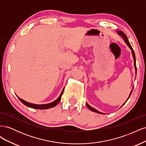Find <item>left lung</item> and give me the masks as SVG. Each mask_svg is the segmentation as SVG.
<instances>
[{"label":"left lung","mask_w":146,"mask_h":146,"mask_svg":"<svg viewBox=\"0 0 146 146\" xmlns=\"http://www.w3.org/2000/svg\"><path fill=\"white\" fill-rule=\"evenodd\" d=\"M117 33H118V35H120V36H121L122 38H123V41H125V42L126 43V44L129 46V47L131 49V54H132V56H133V61H134V66H135V73H136V58H135V52H134V51H133V48H132V47H131V46L130 45V42H129V40H128V39H127V36L126 35H125V33H123L122 31H117ZM133 89L131 90V92H130V95H129V98H128V99H127V100L123 104V105L121 106V107H122V106L124 105L125 103H126V102L128 100V99H129V98L130 97V96H131V92H132V91H133ZM86 106H87V107L89 108L91 111H93V112H95V113H99V114H104L105 113H102V112H100V111H99L98 110H97L96 109H95V108H92V107H91L90 105H88L87 103H86Z\"/></svg>","instance_id":"left-lung-1"}]
</instances>
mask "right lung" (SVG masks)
<instances>
[{
	"mask_svg": "<svg viewBox=\"0 0 146 146\" xmlns=\"http://www.w3.org/2000/svg\"><path fill=\"white\" fill-rule=\"evenodd\" d=\"M63 91H64V88H63V90H62V91H61V94H60V96L58 97V98H57L55 101L49 103V104H39V105H38V104H32V103L28 102L21 99L17 95H16V96L21 100L22 103L24 104L25 105L27 106V107H28L32 108H35V109H38V110H46V109L51 108L52 107H55V106L60 102V100H61V96H62V95H63Z\"/></svg>",
	"mask_w": 146,
	"mask_h": 146,
	"instance_id": "add662e5",
	"label": "right lung"
}]
</instances>
